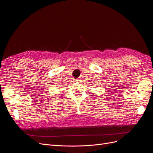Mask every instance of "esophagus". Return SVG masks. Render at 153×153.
Listing matches in <instances>:
<instances>
[{
  "label": "esophagus",
  "mask_w": 153,
  "mask_h": 153,
  "mask_svg": "<svg viewBox=\"0 0 153 153\" xmlns=\"http://www.w3.org/2000/svg\"><path fill=\"white\" fill-rule=\"evenodd\" d=\"M80 80H81L80 78H77V79L75 80V81H76V82H80Z\"/></svg>",
  "instance_id": "1"
}]
</instances>
